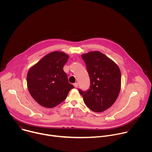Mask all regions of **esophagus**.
Segmentation results:
<instances>
[{
    "mask_svg": "<svg viewBox=\"0 0 152 152\" xmlns=\"http://www.w3.org/2000/svg\"><path fill=\"white\" fill-rule=\"evenodd\" d=\"M73 85H74V86H75V88H77L78 87V83H75L73 84Z\"/></svg>",
    "mask_w": 152,
    "mask_h": 152,
    "instance_id": "esophagus-1",
    "label": "esophagus"
}]
</instances>
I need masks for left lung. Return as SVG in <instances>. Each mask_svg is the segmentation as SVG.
<instances>
[{
  "mask_svg": "<svg viewBox=\"0 0 152 152\" xmlns=\"http://www.w3.org/2000/svg\"><path fill=\"white\" fill-rule=\"evenodd\" d=\"M90 79V89L79 90L85 104L96 113L110 108L117 100L121 89V72L112 59L99 51L82 55Z\"/></svg>",
  "mask_w": 152,
  "mask_h": 152,
  "instance_id": "obj_1",
  "label": "left lung"
}]
</instances>
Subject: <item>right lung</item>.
I'll return each mask as SVG.
<instances>
[{
    "label": "right lung",
    "mask_w": 152,
    "mask_h": 152,
    "mask_svg": "<svg viewBox=\"0 0 152 152\" xmlns=\"http://www.w3.org/2000/svg\"><path fill=\"white\" fill-rule=\"evenodd\" d=\"M69 56L61 51L48 53L31 67L27 86L32 98L41 106L52 108L66 99L74 86L63 70Z\"/></svg>",
    "instance_id": "obj_1"
}]
</instances>
